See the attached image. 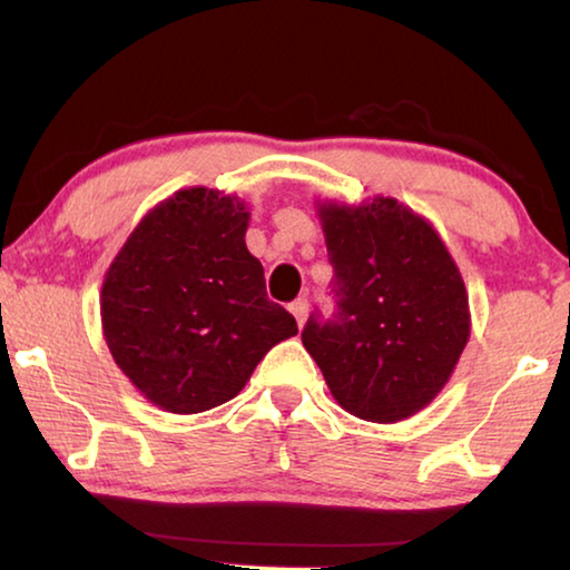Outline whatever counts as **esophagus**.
Listing matches in <instances>:
<instances>
[{"instance_id":"esophagus-1","label":"esophagus","mask_w":570,"mask_h":570,"mask_svg":"<svg viewBox=\"0 0 570 570\" xmlns=\"http://www.w3.org/2000/svg\"><path fill=\"white\" fill-rule=\"evenodd\" d=\"M292 314H294V320H296V325L299 327H304V322H307V309H309V302L307 299H296V302H292Z\"/></svg>"}]
</instances>
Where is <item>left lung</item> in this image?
<instances>
[{
	"label": "left lung",
	"mask_w": 570,
	"mask_h": 570,
	"mask_svg": "<svg viewBox=\"0 0 570 570\" xmlns=\"http://www.w3.org/2000/svg\"><path fill=\"white\" fill-rule=\"evenodd\" d=\"M337 314L302 343L353 417L394 424L435 402L471 337L461 268L430 219L394 197L317 199Z\"/></svg>",
	"instance_id": "8db88e82"
}]
</instances>
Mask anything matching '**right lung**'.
<instances>
[{"label":"right lung","mask_w":570,"mask_h":570,"mask_svg":"<svg viewBox=\"0 0 570 570\" xmlns=\"http://www.w3.org/2000/svg\"><path fill=\"white\" fill-rule=\"evenodd\" d=\"M248 223L240 197L189 186L148 209L109 263L101 333L158 410L197 414L230 402L263 355L299 333L268 302L261 261L245 245Z\"/></svg>","instance_id":"obj_1"}]
</instances>
